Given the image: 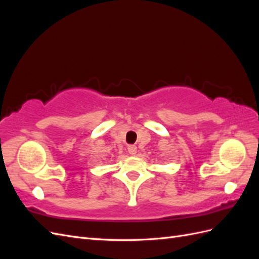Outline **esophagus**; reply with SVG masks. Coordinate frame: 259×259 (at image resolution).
<instances>
[{"label": "esophagus", "mask_w": 259, "mask_h": 259, "mask_svg": "<svg viewBox=\"0 0 259 259\" xmlns=\"http://www.w3.org/2000/svg\"><path fill=\"white\" fill-rule=\"evenodd\" d=\"M127 151L132 154V155H135L137 153V147L134 145H131L127 147Z\"/></svg>", "instance_id": "esophagus-1"}]
</instances>
